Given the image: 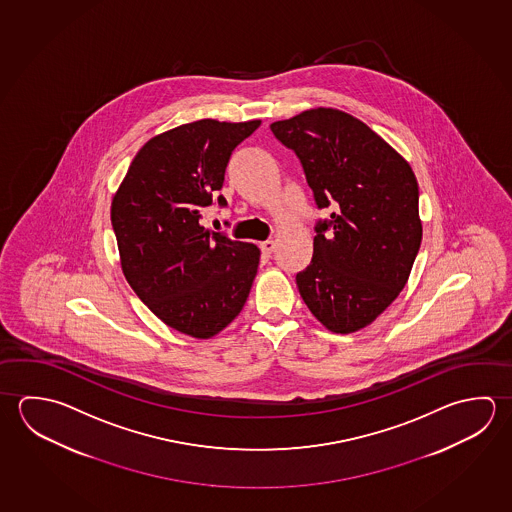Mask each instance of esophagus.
<instances>
[{
  "instance_id": "1",
  "label": "esophagus",
  "mask_w": 512,
  "mask_h": 512,
  "mask_svg": "<svg viewBox=\"0 0 512 512\" xmlns=\"http://www.w3.org/2000/svg\"><path fill=\"white\" fill-rule=\"evenodd\" d=\"M260 252L264 253V255H271V253L275 252V241L260 243Z\"/></svg>"
}]
</instances>
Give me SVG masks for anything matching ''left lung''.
I'll use <instances>...</instances> for the list:
<instances>
[{
    "mask_svg": "<svg viewBox=\"0 0 512 512\" xmlns=\"http://www.w3.org/2000/svg\"><path fill=\"white\" fill-rule=\"evenodd\" d=\"M269 127L300 160L316 207H332L314 225L313 259L296 273L300 296L329 331H359L401 293L421 248L412 167L338 109H309Z\"/></svg>",
    "mask_w": 512,
    "mask_h": 512,
    "instance_id": "1",
    "label": "left lung"
}]
</instances>
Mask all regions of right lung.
Listing matches in <instances>:
<instances>
[{
    "instance_id": "add662e5",
    "label": "right lung",
    "mask_w": 512,
    "mask_h": 512,
    "mask_svg": "<svg viewBox=\"0 0 512 512\" xmlns=\"http://www.w3.org/2000/svg\"><path fill=\"white\" fill-rule=\"evenodd\" d=\"M260 120L212 118L154 136L111 203L120 264L138 298L172 329L207 340L243 311L257 275L255 244L201 226L235 147ZM217 205L226 199L217 196Z\"/></svg>"
}]
</instances>
